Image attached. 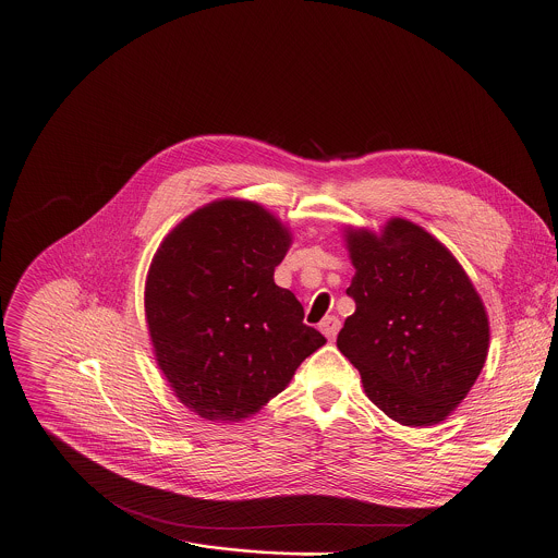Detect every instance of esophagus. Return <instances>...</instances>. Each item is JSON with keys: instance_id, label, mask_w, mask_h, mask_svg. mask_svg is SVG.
<instances>
[{"instance_id": "34e87169", "label": "esophagus", "mask_w": 558, "mask_h": 558, "mask_svg": "<svg viewBox=\"0 0 558 558\" xmlns=\"http://www.w3.org/2000/svg\"><path fill=\"white\" fill-rule=\"evenodd\" d=\"M339 328H341V322L337 319V317H326L322 324H319V330L328 337V339H335V335L339 332Z\"/></svg>"}]
</instances>
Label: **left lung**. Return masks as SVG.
<instances>
[{
    "label": "left lung",
    "instance_id": "1",
    "mask_svg": "<svg viewBox=\"0 0 558 558\" xmlns=\"http://www.w3.org/2000/svg\"><path fill=\"white\" fill-rule=\"evenodd\" d=\"M354 313L337 348L386 416L427 427L469 395L488 352V317L469 276L423 228L392 219L384 234L348 232Z\"/></svg>",
    "mask_w": 558,
    "mask_h": 558
}]
</instances>
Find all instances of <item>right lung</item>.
<instances>
[{
	"label": "right lung",
	"mask_w": 558,
	"mask_h": 558,
	"mask_svg": "<svg viewBox=\"0 0 558 558\" xmlns=\"http://www.w3.org/2000/svg\"><path fill=\"white\" fill-rule=\"evenodd\" d=\"M289 243L265 208L226 199L183 219L150 263L144 308L157 365L206 421L256 414L326 343L274 282Z\"/></svg>",
	"instance_id": "add662e5"
}]
</instances>
